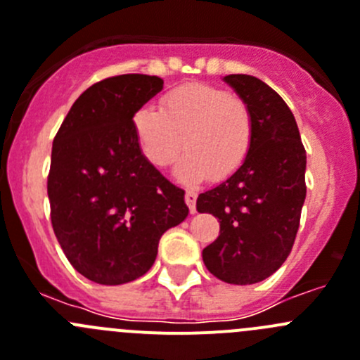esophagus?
Wrapping results in <instances>:
<instances>
[{
    "mask_svg": "<svg viewBox=\"0 0 360 360\" xmlns=\"http://www.w3.org/2000/svg\"><path fill=\"white\" fill-rule=\"evenodd\" d=\"M184 200H186L188 207H190V213H195L197 207V191L195 190H186V193H184Z\"/></svg>",
    "mask_w": 360,
    "mask_h": 360,
    "instance_id": "34e87169",
    "label": "esophagus"
}]
</instances>
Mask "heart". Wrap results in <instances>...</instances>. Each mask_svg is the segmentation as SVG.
Returning <instances> with one entry per match:
<instances>
[{"instance_id":"b5f03b06","label":"heart","mask_w":360,"mask_h":360,"mask_svg":"<svg viewBox=\"0 0 360 360\" xmlns=\"http://www.w3.org/2000/svg\"><path fill=\"white\" fill-rule=\"evenodd\" d=\"M131 127L142 156L156 169L169 167L181 146L186 147L176 167V176L186 183L233 176L247 161L256 134L248 104L207 83L169 90L160 110H136Z\"/></svg>"}]
</instances>
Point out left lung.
<instances>
[{"label":"left lung","mask_w":360,"mask_h":360,"mask_svg":"<svg viewBox=\"0 0 360 360\" xmlns=\"http://www.w3.org/2000/svg\"><path fill=\"white\" fill-rule=\"evenodd\" d=\"M227 83L254 117L247 161L221 184L200 193L199 213L220 221V234L202 250L207 270L227 284H256L290 256L305 200V149L297 120L271 86L247 74Z\"/></svg>","instance_id":"obj_1"}]
</instances>
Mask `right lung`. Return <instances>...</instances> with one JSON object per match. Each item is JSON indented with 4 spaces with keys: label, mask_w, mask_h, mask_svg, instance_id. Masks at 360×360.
Instances as JSON below:
<instances>
[{
    "label": "right lung",
    "mask_w": 360,
    "mask_h": 360,
    "mask_svg": "<svg viewBox=\"0 0 360 360\" xmlns=\"http://www.w3.org/2000/svg\"><path fill=\"white\" fill-rule=\"evenodd\" d=\"M161 89L163 79L147 74L94 83L53 140V231L69 263L97 284L147 274L165 231L188 217L184 190L147 163L131 127L133 113Z\"/></svg>",
    "instance_id": "add662e5"
}]
</instances>
